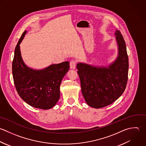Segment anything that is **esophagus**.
<instances>
[{"mask_svg": "<svg viewBox=\"0 0 146 146\" xmlns=\"http://www.w3.org/2000/svg\"><path fill=\"white\" fill-rule=\"evenodd\" d=\"M76 65V62L74 60H72L70 62V68L72 69H74Z\"/></svg>", "mask_w": 146, "mask_h": 146, "instance_id": "34e87169", "label": "esophagus"}]
</instances>
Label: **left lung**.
Wrapping results in <instances>:
<instances>
[{
  "mask_svg": "<svg viewBox=\"0 0 146 146\" xmlns=\"http://www.w3.org/2000/svg\"><path fill=\"white\" fill-rule=\"evenodd\" d=\"M118 46L116 60L108 66H94L78 63L77 73L82 95L90 107L100 109L115 101L124 92L127 80L129 58L121 32H115Z\"/></svg>",
  "mask_w": 146,
  "mask_h": 146,
  "instance_id": "1",
  "label": "left lung"
}]
</instances>
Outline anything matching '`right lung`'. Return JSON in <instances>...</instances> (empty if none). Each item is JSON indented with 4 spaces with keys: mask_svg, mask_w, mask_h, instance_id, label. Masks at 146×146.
Here are the masks:
<instances>
[{
    "mask_svg": "<svg viewBox=\"0 0 146 146\" xmlns=\"http://www.w3.org/2000/svg\"><path fill=\"white\" fill-rule=\"evenodd\" d=\"M25 31L15 49L12 61L14 84L19 96L30 106L44 110L53 108L58 102L61 81L69 69V61L52 64L41 70L28 67L21 58L20 44Z\"/></svg>",
    "mask_w": 146,
    "mask_h": 146,
    "instance_id": "right-lung-1",
    "label": "right lung"
}]
</instances>
